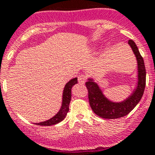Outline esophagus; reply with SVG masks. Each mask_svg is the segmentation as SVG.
<instances>
[{
	"instance_id": "34e87169",
	"label": "esophagus",
	"mask_w": 155,
	"mask_h": 155,
	"mask_svg": "<svg viewBox=\"0 0 155 155\" xmlns=\"http://www.w3.org/2000/svg\"><path fill=\"white\" fill-rule=\"evenodd\" d=\"M78 82L80 84H83L85 83V81H87V77L84 74H80L78 78Z\"/></svg>"
}]
</instances>
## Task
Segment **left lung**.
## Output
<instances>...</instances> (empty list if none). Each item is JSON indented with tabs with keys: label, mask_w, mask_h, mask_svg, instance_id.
I'll list each match as a JSON object with an SVG mask.
<instances>
[{
	"label": "left lung",
	"mask_w": 155,
	"mask_h": 155,
	"mask_svg": "<svg viewBox=\"0 0 155 155\" xmlns=\"http://www.w3.org/2000/svg\"><path fill=\"white\" fill-rule=\"evenodd\" d=\"M128 42L136 56L138 64V84L132 95L124 102L115 103L104 96L99 87L91 79L85 83L90 106L97 116L103 119H117L127 116L135 108L143 96L146 85V70L143 59L135 42L133 40H129Z\"/></svg>",
	"instance_id": "8db88e82"
}]
</instances>
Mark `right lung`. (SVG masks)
I'll list each match as a JSON object with an SVG mask.
<instances>
[{"mask_svg":"<svg viewBox=\"0 0 155 155\" xmlns=\"http://www.w3.org/2000/svg\"><path fill=\"white\" fill-rule=\"evenodd\" d=\"M78 83V78L71 79L69 82L67 83L65 85V87L64 89V94H63V102L62 106H61V110L59 111L56 116H54L53 118L50 120H48L45 122H41L39 124H35L36 125L39 126H52L54 124H57L60 122L62 121L64 118H65L66 115L69 111V105L71 102V87L72 86L74 85L75 84Z\"/></svg>","mask_w":155,"mask_h":155,"instance_id":"add662e5","label":"right lung"}]
</instances>
